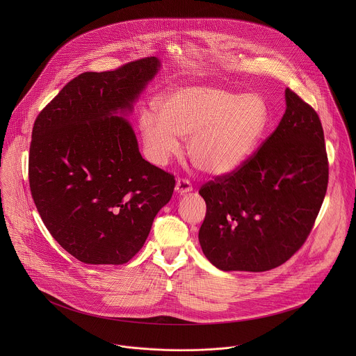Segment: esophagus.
<instances>
[{"label": "esophagus", "mask_w": 356, "mask_h": 356, "mask_svg": "<svg viewBox=\"0 0 356 356\" xmlns=\"http://www.w3.org/2000/svg\"><path fill=\"white\" fill-rule=\"evenodd\" d=\"M192 191H193V186L189 182V179H186V178H178L177 179V185H175V192L177 193L185 195V193H189Z\"/></svg>", "instance_id": "34e87169"}]
</instances>
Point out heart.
<instances>
[{
	"label": "heart",
	"mask_w": 356,
	"mask_h": 356,
	"mask_svg": "<svg viewBox=\"0 0 356 356\" xmlns=\"http://www.w3.org/2000/svg\"><path fill=\"white\" fill-rule=\"evenodd\" d=\"M159 118L144 111L140 130L145 152L163 165L188 140L195 167L211 175L238 170L254 153L268 122L264 100L256 95L196 85L177 88L156 102Z\"/></svg>",
	"instance_id": "obj_1"
}]
</instances>
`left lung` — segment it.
<instances>
[{
    "mask_svg": "<svg viewBox=\"0 0 356 356\" xmlns=\"http://www.w3.org/2000/svg\"><path fill=\"white\" fill-rule=\"evenodd\" d=\"M286 111L236 171L200 188L205 257L223 271H267L296 254L323 203L329 161L321 119L291 89Z\"/></svg>",
    "mask_w": 356,
    "mask_h": 356,
    "instance_id": "left-lung-1",
    "label": "left lung"
}]
</instances>
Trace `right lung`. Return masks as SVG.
<instances>
[{"instance_id":"1","label":"right lung","mask_w":356,"mask_h":356,"mask_svg":"<svg viewBox=\"0 0 356 356\" xmlns=\"http://www.w3.org/2000/svg\"><path fill=\"white\" fill-rule=\"evenodd\" d=\"M156 57L71 79L37 116L29 182L51 237L86 264L137 254L175 178L143 159L130 123L116 116L157 72Z\"/></svg>"}]
</instances>
